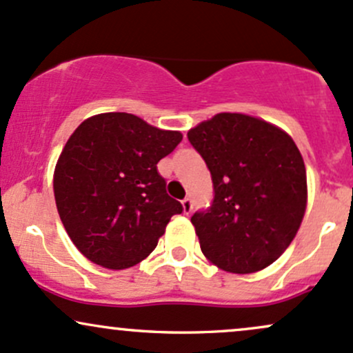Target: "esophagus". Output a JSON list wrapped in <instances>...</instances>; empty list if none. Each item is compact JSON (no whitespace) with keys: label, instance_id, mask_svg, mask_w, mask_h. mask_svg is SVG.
Listing matches in <instances>:
<instances>
[{"label":"esophagus","instance_id":"obj_1","mask_svg":"<svg viewBox=\"0 0 353 353\" xmlns=\"http://www.w3.org/2000/svg\"><path fill=\"white\" fill-rule=\"evenodd\" d=\"M183 209H184V214H191L192 211V199L191 197H184L183 199Z\"/></svg>","mask_w":353,"mask_h":353}]
</instances>
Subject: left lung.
<instances>
[{
	"label": "left lung",
	"instance_id": "left-lung-1",
	"mask_svg": "<svg viewBox=\"0 0 353 353\" xmlns=\"http://www.w3.org/2000/svg\"><path fill=\"white\" fill-rule=\"evenodd\" d=\"M214 197L191 223L201 251L230 273H254L283 254L307 208V170L293 139L245 114H218L188 132Z\"/></svg>",
	"mask_w": 353,
	"mask_h": 353
}]
</instances>
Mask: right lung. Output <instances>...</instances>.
Here are the masks:
<instances>
[{
	"mask_svg": "<svg viewBox=\"0 0 353 353\" xmlns=\"http://www.w3.org/2000/svg\"><path fill=\"white\" fill-rule=\"evenodd\" d=\"M183 141L137 115L83 120L61 150L53 191L61 223L95 265L123 270L149 256L183 204L165 191L157 162Z\"/></svg>",
	"mask_w": 353,
	"mask_h": 353,
	"instance_id": "add662e5",
	"label": "right lung"
}]
</instances>
